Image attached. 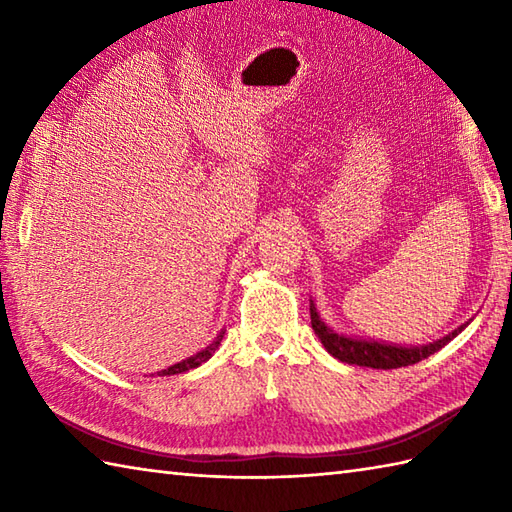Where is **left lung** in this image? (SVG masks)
I'll list each match as a JSON object with an SVG mask.
<instances>
[{"instance_id":"8db88e82","label":"left lung","mask_w":512,"mask_h":512,"mask_svg":"<svg viewBox=\"0 0 512 512\" xmlns=\"http://www.w3.org/2000/svg\"><path fill=\"white\" fill-rule=\"evenodd\" d=\"M310 319H312L314 334L319 336L325 350H328L334 358H339L341 363H347V365L374 367V369H396V367H407V365L418 363L422 358L442 350L444 345L451 343L455 336L469 325V321H466L460 325V328H455L447 336H442V339L427 345H396V343L363 339V336H350V334L336 332L321 319V314L317 312V306H314L312 299H310Z\"/></svg>"}]
</instances>
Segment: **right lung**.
<instances>
[{
    "label": "right lung",
    "instance_id": "add662e5",
    "mask_svg": "<svg viewBox=\"0 0 512 512\" xmlns=\"http://www.w3.org/2000/svg\"><path fill=\"white\" fill-rule=\"evenodd\" d=\"M222 339H224V330L215 336V339L204 347V350H200V352H195L193 356H189V358H184V361H180V363H176V365H171V367H167V369H162V372H158V376H173V374H182V372H189V369H193V367H200L202 363H206L209 361V358L215 354V350L217 347H220V343H222Z\"/></svg>",
    "mask_w": 512,
    "mask_h": 512
}]
</instances>
